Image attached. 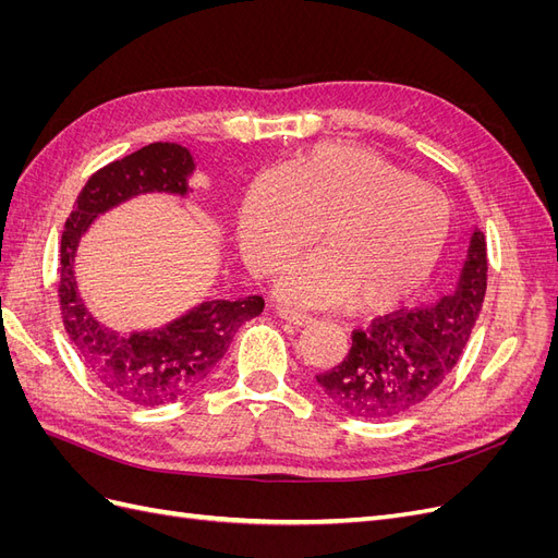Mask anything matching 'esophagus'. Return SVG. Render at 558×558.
<instances>
[{"mask_svg": "<svg viewBox=\"0 0 558 558\" xmlns=\"http://www.w3.org/2000/svg\"><path fill=\"white\" fill-rule=\"evenodd\" d=\"M279 316L283 320H289V324H295V326H307L314 320L310 314L300 312V310H291V307H279Z\"/></svg>", "mask_w": 558, "mask_h": 558, "instance_id": "obj_1", "label": "esophagus"}]
</instances>
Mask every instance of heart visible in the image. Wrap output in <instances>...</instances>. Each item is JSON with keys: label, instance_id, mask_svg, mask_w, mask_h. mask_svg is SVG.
I'll return each instance as SVG.
<instances>
[{"label": "heart", "instance_id": "heart-1", "mask_svg": "<svg viewBox=\"0 0 558 558\" xmlns=\"http://www.w3.org/2000/svg\"><path fill=\"white\" fill-rule=\"evenodd\" d=\"M281 289L305 305L351 298L384 310L421 289L451 232L449 202L430 185L349 144H318L277 172L248 183L240 207V246L256 275H275L314 238Z\"/></svg>", "mask_w": 558, "mask_h": 558}]
</instances>
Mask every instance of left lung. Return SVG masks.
Here are the masks:
<instances>
[{"label": "left lung", "mask_w": 558, "mask_h": 558, "mask_svg": "<svg viewBox=\"0 0 558 558\" xmlns=\"http://www.w3.org/2000/svg\"><path fill=\"white\" fill-rule=\"evenodd\" d=\"M486 240L472 232L459 289L435 307L400 310L351 332L340 365L316 384L342 412L386 421L414 410L440 388L470 340L486 293Z\"/></svg>", "instance_id": "left-lung-1"}]
</instances>
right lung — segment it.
Instances as JSON below:
<instances>
[{"instance_id": "add662e5", "label": "right lung", "mask_w": 558, "mask_h": 558, "mask_svg": "<svg viewBox=\"0 0 558 558\" xmlns=\"http://www.w3.org/2000/svg\"><path fill=\"white\" fill-rule=\"evenodd\" d=\"M191 172L189 148L170 142L148 144L97 170L83 185L62 230L58 298L64 330L93 377L140 408L170 404L195 391L226 356L234 332L265 307L260 295L211 300L160 330L132 335L99 326L83 307L74 281V253L95 216L140 193L183 195Z\"/></svg>"}]
</instances>
